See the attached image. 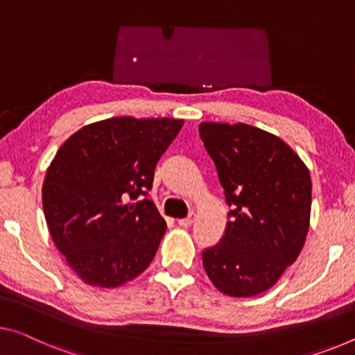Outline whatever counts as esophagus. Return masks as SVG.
Segmentation results:
<instances>
[{"instance_id":"obj_1","label":"esophagus","mask_w":355,"mask_h":355,"mask_svg":"<svg viewBox=\"0 0 355 355\" xmlns=\"http://www.w3.org/2000/svg\"><path fill=\"white\" fill-rule=\"evenodd\" d=\"M195 222V214H190L189 217H185V219H179L178 220V223L181 227H184V228H189V227H192V223Z\"/></svg>"}]
</instances>
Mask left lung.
I'll list each match as a JSON object with an SVG mask.
<instances>
[{"label":"left lung","instance_id":"8db88e82","mask_svg":"<svg viewBox=\"0 0 355 355\" xmlns=\"http://www.w3.org/2000/svg\"><path fill=\"white\" fill-rule=\"evenodd\" d=\"M230 208L225 233L203 266L230 297L268 291L302 252L309 228L308 168L284 141L246 123H200Z\"/></svg>","mask_w":355,"mask_h":355}]
</instances>
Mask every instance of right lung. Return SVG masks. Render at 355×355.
<instances>
[{"mask_svg": "<svg viewBox=\"0 0 355 355\" xmlns=\"http://www.w3.org/2000/svg\"><path fill=\"white\" fill-rule=\"evenodd\" d=\"M184 121L112 117L64 141L46 173L51 236L84 282L119 287L141 275L166 230L147 193Z\"/></svg>", "mask_w": 355, "mask_h": 355, "instance_id": "add662e5", "label": "right lung"}]
</instances>
